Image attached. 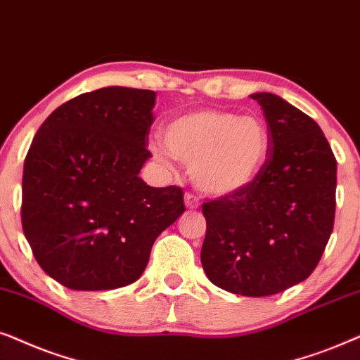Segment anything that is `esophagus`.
<instances>
[{"label": "esophagus", "instance_id": "34e87169", "mask_svg": "<svg viewBox=\"0 0 360 360\" xmlns=\"http://www.w3.org/2000/svg\"><path fill=\"white\" fill-rule=\"evenodd\" d=\"M184 204H186V207H188L189 210L199 209V205H200L199 199L195 198L194 194H191V193H186V195H184Z\"/></svg>", "mask_w": 360, "mask_h": 360}]
</instances>
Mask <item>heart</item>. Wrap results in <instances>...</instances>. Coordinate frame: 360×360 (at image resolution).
<instances>
[{"label": "heart", "mask_w": 360, "mask_h": 360, "mask_svg": "<svg viewBox=\"0 0 360 360\" xmlns=\"http://www.w3.org/2000/svg\"><path fill=\"white\" fill-rule=\"evenodd\" d=\"M165 145H151L156 160L172 156L191 169L194 184L227 198L247 189L265 166L270 133L263 120L224 110H198L166 124Z\"/></svg>", "instance_id": "heart-1"}]
</instances>
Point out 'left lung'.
Here are the masks:
<instances>
[{"mask_svg":"<svg viewBox=\"0 0 360 360\" xmlns=\"http://www.w3.org/2000/svg\"><path fill=\"white\" fill-rule=\"evenodd\" d=\"M250 97L265 115L270 151L247 189L202 204L200 262L219 288L270 296L318 266L334 227L338 162L313 118L275 94Z\"/></svg>","mask_w":360,"mask_h":360,"instance_id":"8db88e82","label":"left lung"}]
</instances>
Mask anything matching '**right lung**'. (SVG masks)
Listing matches in <instances>:
<instances>
[{
  "label": "right lung",
  "instance_id": "obj_1",
  "mask_svg": "<svg viewBox=\"0 0 360 360\" xmlns=\"http://www.w3.org/2000/svg\"><path fill=\"white\" fill-rule=\"evenodd\" d=\"M153 90L105 87L62 103L37 130L22 171L21 222L39 266L70 290L136 281L162 230L184 212L177 186L151 188Z\"/></svg>",
  "mask_w": 360,
  "mask_h": 360
}]
</instances>
